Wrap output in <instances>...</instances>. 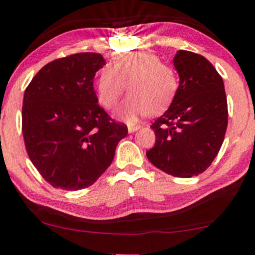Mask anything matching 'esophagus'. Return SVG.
<instances>
[{"label":"esophagus","instance_id":"1","mask_svg":"<svg viewBox=\"0 0 255 255\" xmlns=\"http://www.w3.org/2000/svg\"><path fill=\"white\" fill-rule=\"evenodd\" d=\"M139 128H140V126H135V125L128 126V132H129V133H134V132H136V130H138Z\"/></svg>","mask_w":255,"mask_h":255}]
</instances>
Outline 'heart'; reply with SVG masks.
<instances>
[{
  "label": "heart",
  "mask_w": 255,
  "mask_h": 255,
  "mask_svg": "<svg viewBox=\"0 0 255 255\" xmlns=\"http://www.w3.org/2000/svg\"><path fill=\"white\" fill-rule=\"evenodd\" d=\"M126 85L130 94L117 108L116 116L133 123L144 115H157L168 108L177 96L179 76L177 70L161 63L153 53L126 52L100 70L97 83L100 104L115 108L126 92Z\"/></svg>",
  "instance_id": "b5f03b06"
}]
</instances>
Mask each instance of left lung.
Returning a JSON list of instances; mask_svg holds the SVG:
<instances>
[{
    "label": "left lung",
    "mask_w": 255,
    "mask_h": 255,
    "mask_svg": "<svg viewBox=\"0 0 255 255\" xmlns=\"http://www.w3.org/2000/svg\"><path fill=\"white\" fill-rule=\"evenodd\" d=\"M179 89L172 104L151 125L156 144L149 161L167 174L191 178L217 157L228 128L223 78L205 57L178 50L174 59Z\"/></svg>",
    "instance_id": "left-lung-1"
}]
</instances>
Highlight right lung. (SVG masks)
<instances>
[{"mask_svg":"<svg viewBox=\"0 0 255 255\" xmlns=\"http://www.w3.org/2000/svg\"><path fill=\"white\" fill-rule=\"evenodd\" d=\"M105 65L99 53H77L44 65L26 87L21 129L27 155L53 187L91 186L113 162L127 135L125 123L98 104L96 72Z\"/></svg>","mask_w":255,"mask_h":255,"instance_id":"right-lung-1","label":"right lung"}]
</instances>
